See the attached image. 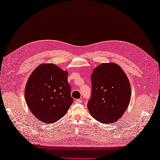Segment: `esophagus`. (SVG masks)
<instances>
[{
	"instance_id": "esophagus-1",
	"label": "esophagus",
	"mask_w": 160,
	"mask_h": 160,
	"mask_svg": "<svg viewBox=\"0 0 160 160\" xmlns=\"http://www.w3.org/2000/svg\"><path fill=\"white\" fill-rule=\"evenodd\" d=\"M75 103H82V100L81 99H76L75 101Z\"/></svg>"
}]
</instances>
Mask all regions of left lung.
<instances>
[{"mask_svg": "<svg viewBox=\"0 0 160 160\" xmlns=\"http://www.w3.org/2000/svg\"><path fill=\"white\" fill-rule=\"evenodd\" d=\"M91 96L88 108L92 117L103 123L118 121L127 109L131 99L129 81L115 63H103L91 76Z\"/></svg>", "mask_w": 160, "mask_h": 160, "instance_id": "left-lung-1", "label": "left lung"}]
</instances>
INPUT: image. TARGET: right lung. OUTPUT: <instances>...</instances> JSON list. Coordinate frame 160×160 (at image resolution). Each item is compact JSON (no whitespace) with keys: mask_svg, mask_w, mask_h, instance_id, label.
<instances>
[{"mask_svg":"<svg viewBox=\"0 0 160 160\" xmlns=\"http://www.w3.org/2000/svg\"><path fill=\"white\" fill-rule=\"evenodd\" d=\"M68 72L54 64H42L33 71L25 88V100L31 113L50 124L63 117L72 104Z\"/></svg>","mask_w":160,"mask_h":160,"instance_id":"right-lung-1","label":"right lung"}]
</instances>
